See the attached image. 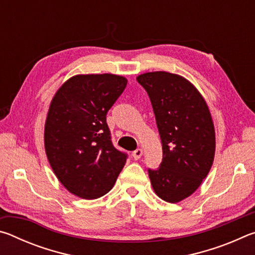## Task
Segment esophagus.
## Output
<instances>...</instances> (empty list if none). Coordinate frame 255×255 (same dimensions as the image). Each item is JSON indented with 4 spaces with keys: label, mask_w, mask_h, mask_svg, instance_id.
Returning <instances> with one entry per match:
<instances>
[{
    "label": "esophagus",
    "mask_w": 255,
    "mask_h": 255,
    "mask_svg": "<svg viewBox=\"0 0 255 255\" xmlns=\"http://www.w3.org/2000/svg\"><path fill=\"white\" fill-rule=\"evenodd\" d=\"M141 155H143V149L141 148H137L132 152V157L135 159H139L141 157Z\"/></svg>",
    "instance_id": "esophagus-1"
}]
</instances>
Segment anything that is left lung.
<instances>
[{"label": "left lung", "instance_id": "left-lung-1", "mask_svg": "<svg viewBox=\"0 0 255 255\" xmlns=\"http://www.w3.org/2000/svg\"><path fill=\"white\" fill-rule=\"evenodd\" d=\"M137 82L152 102L163 161L148 170L150 183L162 200L175 204L200 187L213 165L215 127L204 97L191 82L169 72H148Z\"/></svg>", "mask_w": 255, "mask_h": 255}]
</instances>
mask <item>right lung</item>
I'll return each instance as SVG.
<instances>
[{
  "instance_id": "right-lung-1",
  "label": "right lung",
  "mask_w": 255,
  "mask_h": 255,
  "mask_svg": "<svg viewBox=\"0 0 255 255\" xmlns=\"http://www.w3.org/2000/svg\"><path fill=\"white\" fill-rule=\"evenodd\" d=\"M115 74L72 76L55 93L45 123V150L59 182L83 199L114 187L127 155L111 143L106 116L126 88Z\"/></svg>"
}]
</instances>
